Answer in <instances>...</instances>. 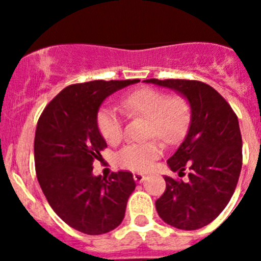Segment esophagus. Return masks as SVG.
<instances>
[{"label": "esophagus", "mask_w": 261, "mask_h": 261, "mask_svg": "<svg viewBox=\"0 0 261 261\" xmlns=\"http://www.w3.org/2000/svg\"><path fill=\"white\" fill-rule=\"evenodd\" d=\"M145 175L143 173H134V179H135L138 183H141V181L145 180Z\"/></svg>", "instance_id": "obj_1"}]
</instances>
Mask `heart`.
Returning a JSON list of instances; mask_svg holds the SVG:
<instances>
[{"mask_svg":"<svg viewBox=\"0 0 261 261\" xmlns=\"http://www.w3.org/2000/svg\"><path fill=\"white\" fill-rule=\"evenodd\" d=\"M121 109L128 116L146 118V135H156L168 144L179 141L189 123V105L183 97H167L162 91L141 88L126 94L121 99ZM97 128L110 144L122 136V121L117 110L105 106L97 112ZM163 154V146L156 139L141 144H128L118 151L116 160L122 168L144 172Z\"/></svg>","mask_w":261,"mask_h":261,"instance_id":"heart-1","label":"heart"}]
</instances>
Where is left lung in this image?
<instances>
[{"instance_id":"left-lung-1","label":"left lung","mask_w":261,"mask_h":261,"mask_svg":"<svg viewBox=\"0 0 261 261\" xmlns=\"http://www.w3.org/2000/svg\"><path fill=\"white\" fill-rule=\"evenodd\" d=\"M169 88L187 99L191 121L177 151L168 159L172 172L188 180L165 175L167 188L155 202L158 215L179 230H197L212 222L230 202L243 165V140L238 116L211 86L198 81L145 80Z\"/></svg>"}]
</instances>
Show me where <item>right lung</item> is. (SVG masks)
Masks as SVG:
<instances>
[{"mask_svg": "<svg viewBox=\"0 0 261 261\" xmlns=\"http://www.w3.org/2000/svg\"><path fill=\"white\" fill-rule=\"evenodd\" d=\"M140 82L92 81L72 84L49 102L38 121L34 156L38 181L53 211L87 235L112 231L125 217L136 183L130 172L93 175L107 146L96 123L105 99Z\"/></svg>", "mask_w": 261, "mask_h": 261, "instance_id": "1", "label": "right lung"}]
</instances>
